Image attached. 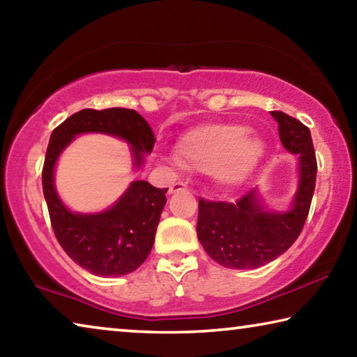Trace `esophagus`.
I'll use <instances>...</instances> for the list:
<instances>
[{"mask_svg":"<svg viewBox=\"0 0 357 357\" xmlns=\"http://www.w3.org/2000/svg\"><path fill=\"white\" fill-rule=\"evenodd\" d=\"M186 190V183L183 182H175L171 188H169V195H174V192H178V191H185Z\"/></svg>","mask_w":357,"mask_h":357,"instance_id":"obj_1","label":"esophagus"}]
</instances>
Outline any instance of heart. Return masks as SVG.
<instances>
[{
	"mask_svg": "<svg viewBox=\"0 0 357 357\" xmlns=\"http://www.w3.org/2000/svg\"><path fill=\"white\" fill-rule=\"evenodd\" d=\"M266 155L264 140L238 123H210L191 128L177 142V161L188 171L212 174L226 188L248 180Z\"/></svg>",
	"mask_w": 357,
	"mask_h": 357,
	"instance_id": "heart-1",
	"label": "heart"
}]
</instances>
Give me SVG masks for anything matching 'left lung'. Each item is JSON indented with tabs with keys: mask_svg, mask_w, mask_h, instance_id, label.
<instances>
[{
	"mask_svg": "<svg viewBox=\"0 0 357 357\" xmlns=\"http://www.w3.org/2000/svg\"><path fill=\"white\" fill-rule=\"evenodd\" d=\"M283 147L297 156L296 195L288 210H268L253 188L237 202L199 199L197 238L213 261L227 268H256L283 255L299 237L310 210L317 158L310 130L284 112H271Z\"/></svg>",
	"mask_w": 357,
	"mask_h": 357,
	"instance_id": "obj_1",
	"label": "left lung"
}]
</instances>
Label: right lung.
<instances>
[{"label": "right lung", "instance_id": "obj_1", "mask_svg": "<svg viewBox=\"0 0 357 357\" xmlns=\"http://www.w3.org/2000/svg\"><path fill=\"white\" fill-rule=\"evenodd\" d=\"M85 132L109 134L125 140L137 171L144 165L145 155L153 150V131L136 110L84 109L52 132L43 169V190L52 227L66 255L93 275H128L150 255L167 188H155L145 180H134L115 204L102 212L69 210L55 188V166L63 150L75 136Z\"/></svg>", "mask_w": 357, "mask_h": 357}]
</instances>
